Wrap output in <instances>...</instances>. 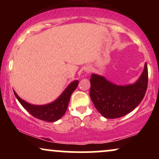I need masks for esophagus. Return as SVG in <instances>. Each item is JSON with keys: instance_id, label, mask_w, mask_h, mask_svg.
<instances>
[{"instance_id": "esophagus-1", "label": "esophagus", "mask_w": 159, "mask_h": 159, "mask_svg": "<svg viewBox=\"0 0 159 159\" xmlns=\"http://www.w3.org/2000/svg\"><path fill=\"white\" fill-rule=\"evenodd\" d=\"M84 71H85L86 72H87V73H90V72H91V69H90V66L86 67V68L84 69Z\"/></svg>"}]
</instances>
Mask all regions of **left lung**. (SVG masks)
<instances>
[{"mask_svg":"<svg viewBox=\"0 0 159 159\" xmlns=\"http://www.w3.org/2000/svg\"><path fill=\"white\" fill-rule=\"evenodd\" d=\"M148 84V69L145 63L140 78L135 83L116 85L104 76L92 74L90 96L95 107L104 117L115 119L134 110L142 101Z\"/></svg>","mask_w":159,"mask_h":159,"instance_id":"8db88e82","label":"left lung"}]
</instances>
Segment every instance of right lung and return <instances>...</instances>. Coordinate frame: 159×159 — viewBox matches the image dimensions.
<instances>
[{"mask_svg": "<svg viewBox=\"0 0 159 159\" xmlns=\"http://www.w3.org/2000/svg\"><path fill=\"white\" fill-rule=\"evenodd\" d=\"M78 85V80L72 82L55 101L43 105H31L30 103H27L25 100L21 99L15 91H14V94L24 108L34 117L43 120V121L55 122L61 119L64 115L68 107L71 95L77 88Z\"/></svg>", "mask_w": 159, "mask_h": 159, "instance_id": "add662e5", "label": "right lung"}]
</instances>
